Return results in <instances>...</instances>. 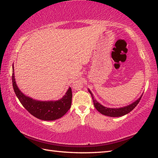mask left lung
Returning <instances> with one entry per match:
<instances>
[{"label": "left lung", "instance_id": "left-lung-1", "mask_svg": "<svg viewBox=\"0 0 158 158\" xmlns=\"http://www.w3.org/2000/svg\"><path fill=\"white\" fill-rule=\"evenodd\" d=\"M89 92L90 93V95L92 96L93 105H94L95 109L102 114L105 115V116H111V117H119V116H124V115L130 113V112L131 111H132L133 109L135 108V106L138 105V103L139 102L141 97H142V95H141L137 100L134 102L132 104H131L130 105L124 106V107L107 108L102 105L101 104L99 103L98 102L95 100L94 97H93V93L89 89Z\"/></svg>", "mask_w": 158, "mask_h": 158}]
</instances>
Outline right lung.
Instances as JSON below:
<instances>
[{
    "mask_svg": "<svg viewBox=\"0 0 158 158\" xmlns=\"http://www.w3.org/2000/svg\"><path fill=\"white\" fill-rule=\"evenodd\" d=\"M12 85L15 93L21 105L29 113L43 121H55L64 116L71 107L72 93L71 88H69L65 95L56 101H39L25 95L19 89L16 84L14 73V67L12 66Z\"/></svg>",
    "mask_w": 158,
    "mask_h": 158,
    "instance_id": "obj_1",
    "label": "right lung"
}]
</instances>
